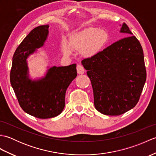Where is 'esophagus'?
<instances>
[{
    "mask_svg": "<svg viewBox=\"0 0 156 156\" xmlns=\"http://www.w3.org/2000/svg\"><path fill=\"white\" fill-rule=\"evenodd\" d=\"M76 69H77V72L78 74H83L85 72V69L82 65H77Z\"/></svg>",
    "mask_w": 156,
    "mask_h": 156,
    "instance_id": "esophagus-1",
    "label": "esophagus"
}]
</instances>
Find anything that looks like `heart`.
Returning a JSON list of instances; mask_svg holds the SVG:
<instances>
[{"label":"heart","mask_w":156,"mask_h":156,"mask_svg":"<svg viewBox=\"0 0 156 156\" xmlns=\"http://www.w3.org/2000/svg\"><path fill=\"white\" fill-rule=\"evenodd\" d=\"M109 36L104 29L90 27L72 34L69 45L66 41L62 43V50L66 56L71 55V48L80 51L86 57H91L100 51L107 44Z\"/></svg>","instance_id":"1"}]
</instances>
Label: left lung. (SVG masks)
Segmentation results:
<instances>
[{"label": "left lung", "instance_id": "left-lung-1", "mask_svg": "<svg viewBox=\"0 0 156 156\" xmlns=\"http://www.w3.org/2000/svg\"><path fill=\"white\" fill-rule=\"evenodd\" d=\"M120 33L132 35L125 23ZM82 64L90 79L96 109L106 115H120L139 101L146 80L144 51L133 35L114 43L86 58Z\"/></svg>", "mask_w": 156, "mask_h": 156}]
</instances>
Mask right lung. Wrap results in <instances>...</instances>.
<instances>
[{
    "label": "right lung",
    "mask_w": 156,
    "mask_h": 156,
    "mask_svg": "<svg viewBox=\"0 0 156 156\" xmlns=\"http://www.w3.org/2000/svg\"><path fill=\"white\" fill-rule=\"evenodd\" d=\"M49 25H41L29 33L13 55L10 80L19 103L27 114L39 119L59 115L65 107L66 92L77 76L76 64L48 66L41 78L32 79L27 59L44 45Z\"/></svg>",
    "instance_id": "obj_1"
}]
</instances>
